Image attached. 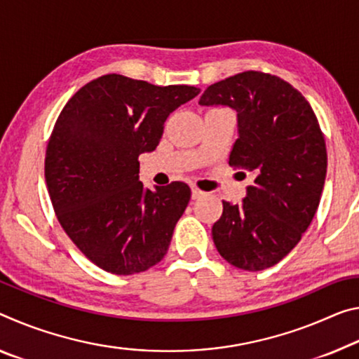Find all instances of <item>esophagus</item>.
I'll list each match as a JSON object with an SVG mask.
<instances>
[{"mask_svg":"<svg viewBox=\"0 0 359 359\" xmlns=\"http://www.w3.org/2000/svg\"><path fill=\"white\" fill-rule=\"evenodd\" d=\"M201 196H204V191H201L200 189H196V187H193V189H191L193 200H198V198H201Z\"/></svg>","mask_w":359,"mask_h":359,"instance_id":"obj_1","label":"esophagus"}]
</instances>
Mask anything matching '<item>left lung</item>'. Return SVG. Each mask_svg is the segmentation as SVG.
<instances>
[{
    "label": "left lung",
    "instance_id": "8db88e82",
    "mask_svg": "<svg viewBox=\"0 0 359 359\" xmlns=\"http://www.w3.org/2000/svg\"><path fill=\"white\" fill-rule=\"evenodd\" d=\"M200 105L236 111L229 164L254 175L241 204L224 201L215 248L236 269H269L300 241L321 200L327 153L315 111L291 84L262 72L210 84Z\"/></svg>",
    "mask_w": 359,
    "mask_h": 359
}]
</instances>
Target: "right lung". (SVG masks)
I'll use <instances>...</instances> for the list:
<instances>
[{"instance_id": "right-lung-1", "label": "right lung", "mask_w": 359, "mask_h": 359, "mask_svg": "<svg viewBox=\"0 0 359 359\" xmlns=\"http://www.w3.org/2000/svg\"><path fill=\"white\" fill-rule=\"evenodd\" d=\"M198 94L111 73L60 111L44 177L62 229L99 269L134 275L166 255L191 191L184 182L145 189L139 156L156 149L168 116Z\"/></svg>"}]
</instances>
